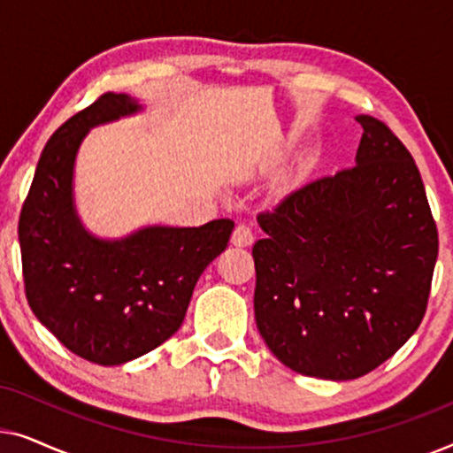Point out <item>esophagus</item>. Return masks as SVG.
Here are the masks:
<instances>
[{
    "mask_svg": "<svg viewBox=\"0 0 453 453\" xmlns=\"http://www.w3.org/2000/svg\"><path fill=\"white\" fill-rule=\"evenodd\" d=\"M233 245L237 247H250L253 243V228L250 225H245V222H241L237 225V228L233 231Z\"/></svg>",
    "mask_w": 453,
    "mask_h": 453,
    "instance_id": "34e87169",
    "label": "esophagus"
}]
</instances>
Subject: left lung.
Here are the masks:
<instances>
[{"label": "left lung", "mask_w": 453, "mask_h": 453, "mask_svg": "<svg viewBox=\"0 0 453 453\" xmlns=\"http://www.w3.org/2000/svg\"><path fill=\"white\" fill-rule=\"evenodd\" d=\"M357 165L257 216V330L301 375L344 381L388 361L425 318L437 226L414 158L386 123L358 115Z\"/></svg>", "instance_id": "1"}]
</instances>
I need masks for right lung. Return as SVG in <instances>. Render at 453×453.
I'll return each mask as SVG.
<instances>
[{
    "mask_svg": "<svg viewBox=\"0 0 453 453\" xmlns=\"http://www.w3.org/2000/svg\"><path fill=\"white\" fill-rule=\"evenodd\" d=\"M127 95L104 92L70 117L42 148L24 200L18 239L28 305L73 355L123 365L169 340L183 324L197 278L226 250L234 222L146 226L107 241L73 206V163L90 127L134 115Z\"/></svg>",
    "mask_w": 453,
    "mask_h": 453,
    "instance_id": "add662e5",
    "label": "right lung"
}]
</instances>
